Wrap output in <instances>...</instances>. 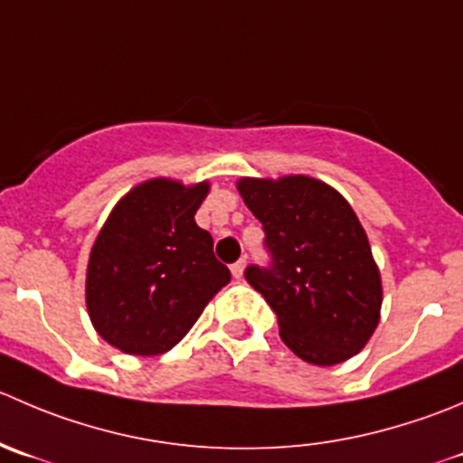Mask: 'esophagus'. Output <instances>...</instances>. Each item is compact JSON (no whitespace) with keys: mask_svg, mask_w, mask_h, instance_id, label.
<instances>
[{"mask_svg":"<svg viewBox=\"0 0 463 463\" xmlns=\"http://www.w3.org/2000/svg\"><path fill=\"white\" fill-rule=\"evenodd\" d=\"M244 267H246V260H237L235 264H232L231 267V271H232V276L237 278V280H240L241 276H244Z\"/></svg>","mask_w":463,"mask_h":463,"instance_id":"obj_1","label":"esophagus"}]
</instances>
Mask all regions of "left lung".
Wrapping results in <instances>:
<instances>
[{"label": "left lung", "instance_id": "obj_1", "mask_svg": "<svg viewBox=\"0 0 463 463\" xmlns=\"http://www.w3.org/2000/svg\"><path fill=\"white\" fill-rule=\"evenodd\" d=\"M237 190L271 255L244 276L276 312L287 348L317 366L351 360L378 327L383 280L348 201L309 176L241 178Z\"/></svg>", "mask_w": 463, "mask_h": 463}]
</instances>
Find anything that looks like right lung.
<instances>
[{"instance_id": "obj_1", "label": "right lung", "mask_w": 463, "mask_h": 463, "mask_svg": "<svg viewBox=\"0 0 463 463\" xmlns=\"http://www.w3.org/2000/svg\"><path fill=\"white\" fill-rule=\"evenodd\" d=\"M208 190V181L140 183L94 240L85 305L94 330L122 353H167L231 282L228 267L214 258L213 235L194 222Z\"/></svg>"}]
</instances>
